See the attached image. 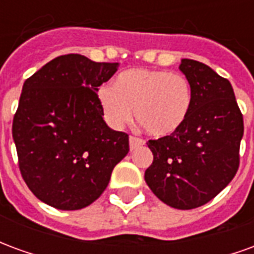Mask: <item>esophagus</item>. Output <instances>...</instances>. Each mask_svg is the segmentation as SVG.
Here are the masks:
<instances>
[{
	"instance_id": "obj_1",
	"label": "esophagus",
	"mask_w": 254,
	"mask_h": 254,
	"mask_svg": "<svg viewBox=\"0 0 254 254\" xmlns=\"http://www.w3.org/2000/svg\"><path fill=\"white\" fill-rule=\"evenodd\" d=\"M141 145H144V140H141V138L138 137H134V136H130V137H129V148H130V151L136 149L137 147H141Z\"/></svg>"
}]
</instances>
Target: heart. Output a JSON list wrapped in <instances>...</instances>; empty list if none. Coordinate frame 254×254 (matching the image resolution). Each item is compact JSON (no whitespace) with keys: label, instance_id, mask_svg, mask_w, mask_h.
<instances>
[{"label":"heart","instance_id":"obj_1","mask_svg":"<svg viewBox=\"0 0 254 254\" xmlns=\"http://www.w3.org/2000/svg\"><path fill=\"white\" fill-rule=\"evenodd\" d=\"M98 102L106 122L122 129L133 117L155 137L181 129L193 105L191 85L184 74L158 69H129L118 74L114 85H103Z\"/></svg>","mask_w":254,"mask_h":254}]
</instances>
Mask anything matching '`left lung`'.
I'll return each mask as SVG.
<instances>
[{"label":"left lung","instance_id":"1","mask_svg":"<svg viewBox=\"0 0 254 254\" xmlns=\"http://www.w3.org/2000/svg\"><path fill=\"white\" fill-rule=\"evenodd\" d=\"M180 70L191 85L190 114L177 133L147 143L154 160L144 180L160 201L193 209L211 201L234 178L244 120L229 80L188 58Z\"/></svg>","mask_w":254,"mask_h":254}]
</instances>
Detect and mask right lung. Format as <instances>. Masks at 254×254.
<instances>
[{
	"label": "right lung",
	"mask_w": 254,
	"mask_h": 254,
	"mask_svg": "<svg viewBox=\"0 0 254 254\" xmlns=\"http://www.w3.org/2000/svg\"><path fill=\"white\" fill-rule=\"evenodd\" d=\"M118 66L67 54L25 80L12 134L27 187L50 207H88L129 152L127 134L107 127L96 95Z\"/></svg>",
	"instance_id": "add662e5"
}]
</instances>
